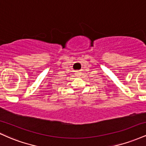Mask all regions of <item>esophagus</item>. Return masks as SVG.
Segmentation results:
<instances>
[{"label": "esophagus", "instance_id": "obj_1", "mask_svg": "<svg viewBox=\"0 0 146 146\" xmlns=\"http://www.w3.org/2000/svg\"><path fill=\"white\" fill-rule=\"evenodd\" d=\"M77 75H78V76H79V75H81V73H79V72H78V73H77Z\"/></svg>", "mask_w": 146, "mask_h": 146}]
</instances>
